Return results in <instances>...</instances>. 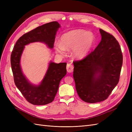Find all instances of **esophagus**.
<instances>
[{
    "label": "esophagus",
    "instance_id": "34e87169",
    "mask_svg": "<svg viewBox=\"0 0 132 132\" xmlns=\"http://www.w3.org/2000/svg\"><path fill=\"white\" fill-rule=\"evenodd\" d=\"M74 67L73 65L70 64H68L67 66V70L68 73H71L73 71Z\"/></svg>",
    "mask_w": 132,
    "mask_h": 132
}]
</instances>
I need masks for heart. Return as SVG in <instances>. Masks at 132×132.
Returning <instances> with one entry per match:
<instances>
[{
	"mask_svg": "<svg viewBox=\"0 0 132 132\" xmlns=\"http://www.w3.org/2000/svg\"><path fill=\"white\" fill-rule=\"evenodd\" d=\"M95 40L94 34L83 30H75L63 34L60 43L55 45L56 53L61 55L65 54V50H71L75 58L85 57L93 47Z\"/></svg>",
	"mask_w": 132,
	"mask_h": 132,
	"instance_id": "b5f03b06",
	"label": "heart"
}]
</instances>
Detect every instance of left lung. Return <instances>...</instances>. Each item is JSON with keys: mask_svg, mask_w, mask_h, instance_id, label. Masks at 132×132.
<instances>
[{"mask_svg": "<svg viewBox=\"0 0 132 132\" xmlns=\"http://www.w3.org/2000/svg\"><path fill=\"white\" fill-rule=\"evenodd\" d=\"M101 41L85 58L73 62V77L82 101L94 103L105 100L118 83L123 55L112 35L100 29Z\"/></svg>", "mask_w": 132, "mask_h": 132, "instance_id": "8db88e82", "label": "left lung"}]
</instances>
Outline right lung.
Listing matches in <instances>:
<instances>
[{
	"label": "right lung",
	"mask_w": 132,
	"mask_h": 132,
	"mask_svg": "<svg viewBox=\"0 0 132 132\" xmlns=\"http://www.w3.org/2000/svg\"><path fill=\"white\" fill-rule=\"evenodd\" d=\"M59 27L61 25L57 21L38 26L20 37L12 51L11 65L15 85L26 100L35 105H45L53 101L60 81L67 74V63L58 64L51 61L41 83L34 85L22 72L20 65L21 55L25 46L31 43L42 42L52 49Z\"/></svg>",
	"instance_id": "1"
}]
</instances>
